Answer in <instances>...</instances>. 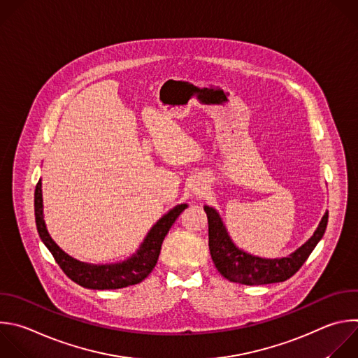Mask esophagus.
Wrapping results in <instances>:
<instances>
[{
    "mask_svg": "<svg viewBox=\"0 0 358 358\" xmlns=\"http://www.w3.org/2000/svg\"><path fill=\"white\" fill-rule=\"evenodd\" d=\"M198 191H199V189H198Z\"/></svg>",
    "mask_w": 358,
    "mask_h": 358,
    "instance_id": "esophagus-1",
    "label": "esophagus"
}]
</instances>
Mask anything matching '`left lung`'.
Returning <instances> with one entry per match:
<instances>
[{"instance_id": "left-lung-1", "label": "left lung", "mask_w": 358, "mask_h": 358, "mask_svg": "<svg viewBox=\"0 0 358 358\" xmlns=\"http://www.w3.org/2000/svg\"><path fill=\"white\" fill-rule=\"evenodd\" d=\"M208 216L209 250L217 271L233 282L245 285H263L282 282L291 278L308 260L319 241L323 237L329 212H326L310 239L282 259H262L237 249L226 231L219 213L209 206H203Z\"/></svg>"}]
</instances>
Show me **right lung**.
Returning a JSON list of instances; mask_svg holds the SVG:
<instances>
[{
    "mask_svg": "<svg viewBox=\"0 0 358 358\" xmlns=\"http://www.w3.org/2000/svg\"><path fill=\"white\" fill-rule=\"evenodd\" d=\"M187 203L177 205L166 213L149 231L138 253L127 262L105 266H92L81 263L64 253L50 237L43 219L42 182L35 188V220L42 242L46 245L63 273L74 282L90 289H117L142 282L155 268L159 260L162 245L170 227L187 208Z\"/></svg>",
    "mask_w": 358,
    "mask_h": 358,
    "instance_id": "right-lung-1",
    "label": "right lung"
}]
</instances>
